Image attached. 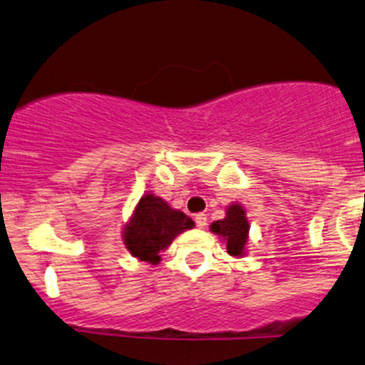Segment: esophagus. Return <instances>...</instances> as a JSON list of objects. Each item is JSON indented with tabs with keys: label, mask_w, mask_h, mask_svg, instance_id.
Returning <instances> with one entry per match:
<instances>
[{
	"label": "esophagus",
	"mask_w": 365,
	"mask_h": 365,
	"mask_svg": "<svg viewBox=\"0 0 365 365\" xmlns=\"http://www.w3.org/2000/svg\"><path fill=\"white\" fill-rule=\"evenodd\" d=\"M195 225L199 226V228H204V226L207 225V216L204 215V212H199V215H195Z\"/></svg>",
	"instance_id": "esophagus-1"
}]
</instances>
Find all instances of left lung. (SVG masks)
Returning <instances> with one entry per match:
<instances>
[{"mask_svg":"<svg viewBox=\"0 0 365 365\" xmlns=\"http://www.w3.org/2000/svg\"><path fill=\"white\" fill-rule=\"evenodd\" d=\"M212 233L223 238L226 244V252L233 257H244L245 247L249 242L250 225L247 221L245 209L242 204L233 202L226 207V216L223 220H217L209 226Z\"/></svg>","mask_w":365,"mask_h":365,"instance_id":"8db88e82","label":"left lung"}]
</instances>
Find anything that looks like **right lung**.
Listing matches in <instances>:
<instances>
[{
    "label": "right lung",
    "mask_w": 365,
    "mask_h": 365,
    "mask_svg": "<svg viewBox=\"0 0 365 365\" xmlns=\"http://www.w3.org/2000/svg\"><path fill=\"white\" fill-rule=\"evenodd\" d=\"M194 225L185 212L173 209L161 197L145 194L123 226V244L133 257L156 266L161 261L159 252Z\"/></svg>",
    "instance_id": "add662e5"
}]
</instances>
